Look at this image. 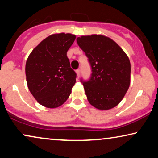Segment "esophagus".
I'll list each match as a JSON object with an SVG mask.
<instances>
[{
  "label": "esophagus",
  "mask_w": 158,
  "mask_h": 158,
  "mask_svg": "<svg viewBox=\"0 0 158 158\" xmlns=\"http://www.w3.org/2000/svg\"><path fill=\"white\" fill-rule=\"evenodd\" d=\"M76 73H77V77H80V75H81V70H80V69L76 70Z\"/></svg>",
  "instance_id": "esophagus-1"
}]
</instances>
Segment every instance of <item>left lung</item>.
Segmentation results:
<instances>
[{
	"label": "left lung",
	"instance_id": "left-lung-1",
	"mask_svg": "<svg viewBox=\"0 0 158 158\" xmlns=\"http://www.w3.org/2000/svg\"><path fill=\"white\" fill-rule=\"evenodd\" d=\"M91 67L90 79L83 83L89 103L96 109L108 110L117 106L130 85L129 57L107 36L93 34L77 38Z\"/></svg>",
	"mask_w": 158,
	"mask_h": 158
}]
</instances>
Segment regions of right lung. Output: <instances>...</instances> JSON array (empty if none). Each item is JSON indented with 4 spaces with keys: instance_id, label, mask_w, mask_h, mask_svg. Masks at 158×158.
<instances>
[{
    "instance_id": "add662e5",
    "label": "right lung",
    "mask_w": 158,
    "mask_h": 158,
    "mask_svg": "<svg viewBox=\"0 0 158 158\" xmlns=\"http://www.w3.org/2000/svg\"><path fill=\"white\" fill-rule=\"evenodd\" d=\"M75 37L64 33L49 36L32 50L27 60L28 88L45 107L54 109L63 104L76 82L77 75L67 57Z\"/></svg>"
}]
</instances>
